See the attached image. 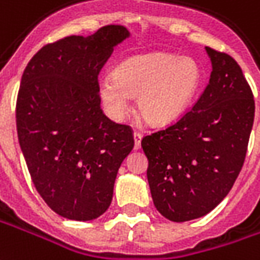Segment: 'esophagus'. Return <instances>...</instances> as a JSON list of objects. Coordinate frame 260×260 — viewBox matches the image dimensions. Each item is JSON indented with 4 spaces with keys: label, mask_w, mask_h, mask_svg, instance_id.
<instances>
[{
    "label": "esophagus",
    "mask_w": 260,
    "mask_h": 260,
    "mask_svg": "<svg viewBox=\"0 0 260 260\" xmlns=\"http://www.w3.org/2000/svg\"><path fill=\"white\" fill-rule=\"evenodd\" d=\"M142 134L139 131H134V139H135V149L141 148V141H142Z\"/></svg>",
    "instance_id": "obj_1"
}]
</instances>
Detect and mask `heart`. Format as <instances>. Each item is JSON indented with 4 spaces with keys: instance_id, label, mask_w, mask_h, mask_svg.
<instances>
[{
    "instance_id": "b5f03b06",
    "label": "heart",
    "mask_w": 260,
    "mask_h": 260,
    "mask_svg": "<svg viewBox=\"0 0 260 260\" xmlns=\"http://www.w3.org/2000/svg\"><path fill=\"white\" fill-rule=\"evenodd\" d=\"M203 84V69L191 57L170 53L134 56L119 63L112 76L100 80L105 110L115 119L131 110L136 99L138 114L150 126L172 124L193 103Z\"/></svg>"
}]
</instances>
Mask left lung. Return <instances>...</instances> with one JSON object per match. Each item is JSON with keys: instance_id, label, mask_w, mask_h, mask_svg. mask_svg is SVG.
I'll return each instance as SVG.
<instances>
[{"instance_id": "obj_1", "label": "left lung", "mask_w": 260, "mask_h": 260, "mask_svg": "<svg viewBox=\"0 0 260 260\" xmlns=\"http://www.w3.org/2000/svg\"><path fill=\"white\" fill-rule=\"evenodd\" d=\"M212 72L188 112L142 139L156 210L184 222L206 215L230 193L242 169L255 118L248 81L230 54L206 48Z\"/></svg>"}]
</instances>
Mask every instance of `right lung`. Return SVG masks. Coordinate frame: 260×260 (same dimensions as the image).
Listing matches in <instances>:
<instances>
[{
  "label": "right lung",
  "mask_w": 260,
  "mask_h": 260,
  "mask_svg": "<svg viewBox=\"0 0 260 260\" xmlns=\"http://www.w3.org/2000/svg\"><path fill=\"white\" fill-rule=\"evenodd\" d=\"M129 36L108 25L49 43L29 60L16 99V131L32 181L56 214L74 221L103 215L118 169L134 148L132 128L101 110L99 74Z\"/></svg>",
  "instance_id": "right-lung-1"
}]
</instances>
